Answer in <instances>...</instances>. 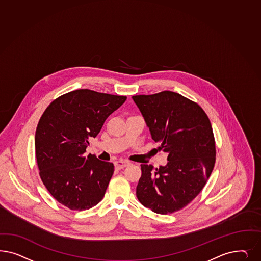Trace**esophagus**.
<instances>
[{"instance_id": "34e87169", "label": "esophagus", "mask_w": 261, "mask_h": 261, "mask_svg": "<svg viewBox=\"0 0 261 261\" xmlns=\"http://www.w3.org/2000/svg\"><path fill=\"white\" fill-rule=\"evenodd\" d=\"M128 164H129V162L128 161H125V160H118V161H115V163H114L115 168L116 169L125 168Z\"/></svg>"}]
</instances>
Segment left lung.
<instances>
[{
	"instance_id": "obj_1",
	"label": "left lung",
	"mask_w": 261,
	"mask_h": 261,
	"mask_svg": "<svg viewBox=\"0 0 261 261\" xmlns=\"http://www.w3.org/2000/svg\"><path fill=\"white\" fill-rule=\"evenodd\" d=\"M151 138L166 152L167 164H142L136 196L144 206L167 214L186 206L202 191L214 167L211 121L202 108L172 91L133 96Z\"/></svg>"
}]
</instances>
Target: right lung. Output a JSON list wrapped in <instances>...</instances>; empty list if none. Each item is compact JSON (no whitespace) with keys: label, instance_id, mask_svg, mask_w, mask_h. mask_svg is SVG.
Masks as SVG:
<instances>
[{"label":"right lung","instance_id":"add662e5","mask_svg":"<svg viewBox=\"0 0 261 261\" xmlns=\"http://www.w3.org/2000/svg\"><path fill=\"white\" fill-rule=\"evenodd\" d=\"M126 100L79 89L51 101L40 118L34 138L39 175L50 195L68 208L89 210L103 198L114 165L85 151L88 138L98 135Z\"/></svg>","mask_w":261,"mask_h":261}]
</instances>
